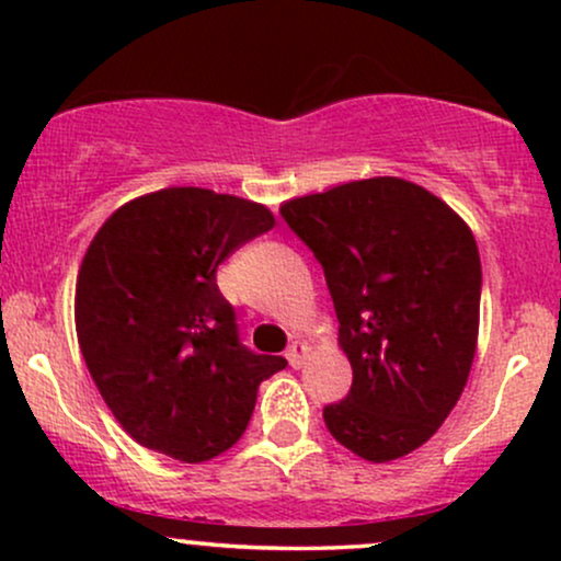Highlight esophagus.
<instances>
[{
    "instance_id": "obj_1",
    "label": "esophagus",
    "mask_w": 561,
    "mask_h": 561,
    "mask_svg": "<svg viewBox=\"0 0 561 561\" xmlns=\"http://www.w3.org/2000/svg\"><path fill=\"white\" fill-rule=\"evenodd\" d=\"M308 353H311V345L302 343V340H295V343L287 347V362H289V366H293V369H300V366L306 364Z\"/></svg>"
}]
</instances>
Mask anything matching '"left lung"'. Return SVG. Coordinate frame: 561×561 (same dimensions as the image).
Segmentation results:
<instances>
[{
	"label": "left lung",
	"mask_w": 561,
	"mask_h": 561,
	"mask_svg": "<svg viewBox=\"0 0 561 561\" xmlns=\"http://www.w3.org/2000/svg\"><path fill=\"white\" fill-rule=\"evenodd\" d=\"M279 214L330 287L353 385L324 409L334 440L375 465L427 443L465 390L482 268L465 218L398 176L287 199Z\"/></svg>",
	"instance_id": "1"
}]
</instances>
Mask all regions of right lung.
Segmentation results:
<instances>
[{"instance_id": "obj_1", "label": "right lung", "mask_w": 561, "mask_h": 561, "mask_svg": "<svg viewBox=\"0 0 561 561\" xmlns=\"http://www.w3.org/2000/svg\"><path fill=\"white\" fill-rule=\"evenodd\" d=\"M266 205L199 186L128 199L76 279V334L102 401L139 446L199 465L240 440L287 362L240 343L216 272L274 227Z\"/></svg>"}]
</instances>
